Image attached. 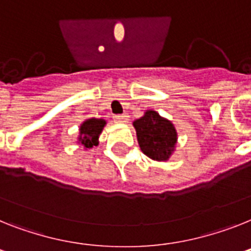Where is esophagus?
I'll list each match as a JSON object with an SVG mask.
<instances>
[{
	"mask_svg": "<svg viewBox=\"0 0 251 251\" xmlns=\"http://www.w3.org/2000/svg\"><path fill=\"white\" fill-rule=\"evenodd\" d=\"M113 120H115L116 122H119V124H124V122H126L127 120H129V116H127V113H122V115H115V116H113Z\"/></svg>",
	"mask_w": 251,
	"mask_h": 251,
	"instance_id": "esophagus-1",
	"label": "esophagus"
}]
</instances>
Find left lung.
I'll return each mask as SVG.
<instances>
[{
	"label": "left lung",
	"instance_id": "1",
	"mask_svg": "<svg viewBox=\"0 0 251 251\" xmlns=\"http://www.w3.org/2000/svg\"><path fill=\"white\" fill-rule=\"evenodd\" d=\"M134 127L143 153L155 161H167L177 140L171 122L155 111H147L143 117L134 121Z\"/></svg>",
	"mask_w": 251,
	"mask_h": 251
}]
</instances>
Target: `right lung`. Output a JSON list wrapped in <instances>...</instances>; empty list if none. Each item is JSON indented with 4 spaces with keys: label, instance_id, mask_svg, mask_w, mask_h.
Segmentation results:
<instances>
[{
    "label": "right lung",
    "instance_id": "right-lung-1",
    "mask_svg": "<svg viewBox=\"0 0 251 251\" xmlns=\"http://www.w3.org/2000/svg\"><path fill=\"white\" fill-rule=\"evenodd\" d=\"M106 125L104 120L89 119L83 122L80 126V138L79 142L85 147V148H93L98 145V136L102 132L103 127Z\"/></svg>",
    "mask_w": 251,
    "mask_h": 251
}]
</instances>
